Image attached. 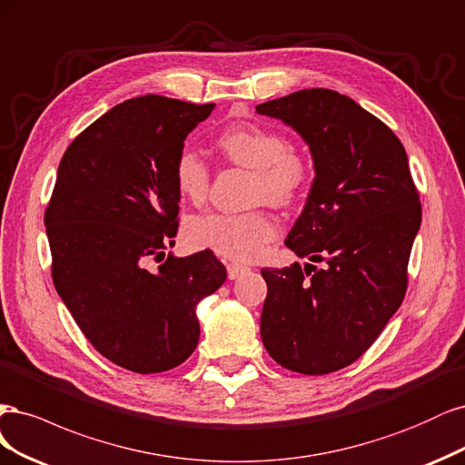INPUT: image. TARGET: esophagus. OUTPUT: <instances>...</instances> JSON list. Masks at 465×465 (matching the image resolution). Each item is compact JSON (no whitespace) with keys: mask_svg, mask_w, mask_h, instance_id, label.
Segmentation results:
<instances>
[{"mask_svg":"<svg viewBox=\"0 0 465 465\" xmlns=\"http://www.w3.org/2000/svg\"><path fill=\"white\" fill-rule=\"evenodd\" d=\"M228 278L230 280H235V278H239L242 274H245L249 268L247 266H243V264H239V262H228Z\"/></svg>","mask_w":465,"mask_h":465,"instance_id":"34e87169","label":"esophagus"}]
</instances>
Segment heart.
<instances>
[{
	"label": "heart",
	"mask_w": 465,
	"mask_h": 465,
	"mask_svg": "<svg viewBox=\"0 0 465 465\" xmlns=\"http://www.w3.org/2000/svg\"><path fill=\"white\" fill-rule=\"evenodd\" d=\"M218 151L228 162L254 172L252 201L276 206L293 203L311 175V160L305 153L288 146L282 133L242 124L232 125L216 139ZM175 189L189 203L201 204L211 189V170L189 148L173 163ZM278 235L276 222L262 211L228 214L213 213L193 216L185 223V239L194 249H211L235 261H254Z\"/></svg>",
	"instance_id": "obj_1"
}]
</instances>
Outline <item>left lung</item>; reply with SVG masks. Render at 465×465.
<instances>
[{
	"label": "left lung",
	"instance_id": "obj_1",
	"mask_svg": "<svg viewBox=\"0 0 465 465\" xmlns=\"http://www.w3.org/2000/svg\"><path fill=\"white\" fill-rule=\"evenodd\" d=\"M257 114L292 125L311 148L312 187L286 247L324 262L264 268L261 338L282 367L328 374L361 357L401 305L421 203L406 148L351 98L305 88Z\"/></svg>",
	"mask_w": 465,
	"mask_h": 465
}]
</instances>
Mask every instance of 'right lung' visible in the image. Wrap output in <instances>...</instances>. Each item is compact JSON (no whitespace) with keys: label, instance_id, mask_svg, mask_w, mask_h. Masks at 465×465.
Here are the masks:
<instances>
[{"label":"right lung","instance_id":"obj_1","mask_svg":"<svg viewBox=\"0 0 465 465\" xmlns=\"http://www.w3.org/2000/svg\"><path fill=\"white\" fill-rule=\"evenodd\" d=\"M214 106L125 100L59 162L44 213L54 286L94 350L133 372L185 361L201 336L197 305L228 276L213 251L166 257L179 228L173 163Z\"/></svg>","mask_w":465,"mask_h":465}]
</instances>
